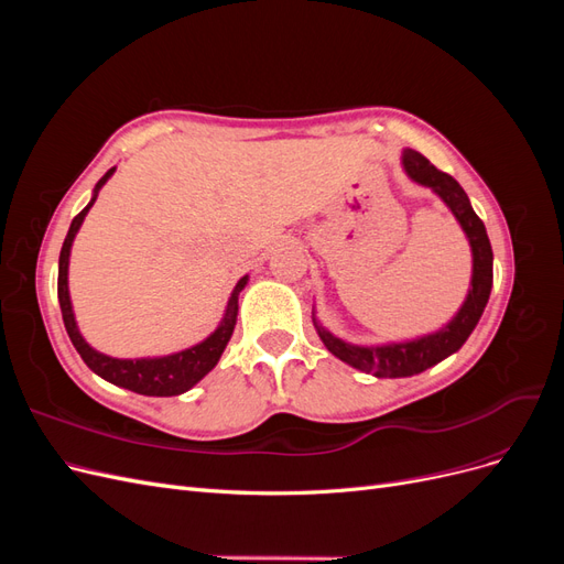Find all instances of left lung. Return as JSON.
<instances>
[{
    "instance_id": "1",
    "label": "left lung",
    "mask_w": 564,
    "mask_h": 564,
    "mask_svg": "<svg viewBox=\"0 0 564 564\" xmlns=\"http://www.w3.org/2000/svg\"><path fill=\"white\" fill-rule=\"evenodd\" d=\"M402 166L406 176L416 181L419 185L431 187V191L447 204L458 226L464 228L470 251H473V278L468 296L460 305L458 313L442 327L440 332L425 334L421 338L412 340H400V344H383V346H355L348 340L334 336L327 332L322 324L313 317L315 329L322 338V344L327 346L332 355H336L340 362H346L355 369L373 373L379 379H400V377H414L429 367L437 365L456 352L460 346L466 344V338L473 334L475 324L480 322L485 305L489 301L491 292V245L485 230V224L470 207V199L449 174L440 172L429 160H425L421 152L406 148L402 152Z\"/></svg>"
}]
</instances>
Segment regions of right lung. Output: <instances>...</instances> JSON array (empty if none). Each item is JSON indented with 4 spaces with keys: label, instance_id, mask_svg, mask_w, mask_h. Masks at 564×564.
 I'll use <instances>...</instances> for the list:
<instances>
[{
    "label": "right lung",
    "instance_id": "obj_1",
    "mask_svg": "<svg viewBox=\"0 0 564 564\" xmlns=\"http://www.w3.org/2000/svg\"><path fill=\"white\" fill-rule=\"evenodd\" d=\"M115 174V166L108 169L106 176L100 178L94 187V197L91 202L84 207L70 224V230L65 235V242L61 249V259H58V303H61V313L67 336H70L73 346L82 355V360L87 362V367L98 373L100 379H106L119 388H127L139 392V395H152V398H172L181 395V392L191 390L197 381H202L207 373L216 367V362L224 355L228 340L232 336L235 322H237V299H240V292L245 289L249 275H245L240 282L235 284L232 294L228 299V308L224 319L216 327L214 334H209L202 344L185 348L174 355H164V357H139V360H119V357H110L94 350L84 336L77 329L75 313H73V303H70V292H67V265H70V249L75 242V235L79 226L84 224V216L89 214L94 207V202L98 197V191L108 183V178Z\"/></svg>",
    "mask_w": 564,
    "mask_h": 564
}]
</instances>
